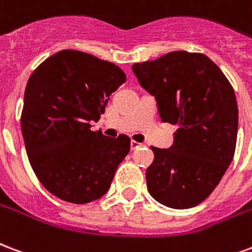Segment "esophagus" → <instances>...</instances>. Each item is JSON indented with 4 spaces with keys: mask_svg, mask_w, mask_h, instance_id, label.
Segmentation results:
<instances>
[{
    "mask_svg": "<svg viewBox=\"0 0 252 252\" xmlns=\"http://www.w3.org/2000/svg\"><path fill=\"white\" fill-rule=\"evenodd\" d=\"M140 147H141V144L137 143V141H134V140L130 141V149H132V151H136V149H139Z\"/></svg>",
    "mask_w": 252,
    "mask_h": 252,
    "instance_id": "34e87169",
    "label": "esophagus"
}]
</instances>
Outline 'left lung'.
Returning <instances> with one entry per match:
<instances>
[{"label": "left lung", "instance_id": "obj_1", "mask_svg": "<svg viewBox=\"0 0 252 252\" xmlns=\"http://www.w3.org/2000/svg\"><path fill=\"white\" fill-rule=\"evenodd\" d=\"M141 87L156 97L164 123L177 126L169 149L152 147L147 188L172 209L197 206L213 193L237 145L238 105L227 78L210 58L172 51L132 66Z\"/></svg>", "mask_w": 252, "mask_h": 252}]
</instances>
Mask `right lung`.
<instances>
[{"label": "right lung", "instance_id": "right-lung-1", "mask_svg": "<svg viewBox=\"0 0 252 252\" xmlns=\"http://www.w3.org/2000/svg\"><path fill=\"white\" fill-rule=\"evenodd\" d=\"M126 80L116 64L76 50L54 54L29 78L21 115L26 153L39 182L58 198L88 203L108 191L130 140L94 132L90 123L100 119Z\"/></svg>", "mask_w": 252, "mask_h": 252}]
</instances>
